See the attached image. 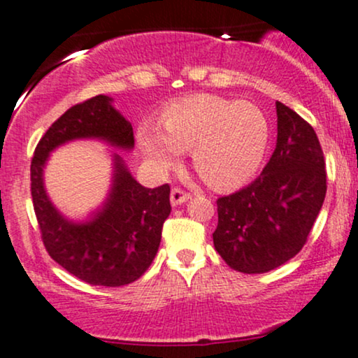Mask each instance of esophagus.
<instances>
[{
    "instance_id": "obj_1",
    "label": "esophagus",
    "mask_w": 358,
    "mask_h": 358,
    "mask_svg": "<svg viewBox=\"0 0 358 358\" xmlns=\"http://www.w3.org/2000/svg\"><path fill=\"white\" fill-rule=\"evenodd\" d=\"M189 198H191L189 192L182 191L180 187H174V189L171 191V204H172V206H179V204L189 201Z\"/></svg>"
}]
</instances>
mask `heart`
Listing matches in <instances>:
<instances>
[{
	"instance_id": "b5f03b06",
	"label": "heart",
	"mask_w": 358,
	"mask_h": 358,
	"mask_svg": "<svg viewBox=\"0 0 358 358\" xmlns=\"http://www.w3.org/2000/svg\"><path fill=\"white\" fill-rule=\"evenodd\" d=\"M136 143L159 172L174 167L180 154L191 150L201 178L213 187L228 189L259 171L271 143V123L250 101L196 94L169 104L159 116V127L142 123Z\"/></svg>"
}]
</instances>
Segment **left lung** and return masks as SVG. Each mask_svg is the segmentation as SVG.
Segmentation results:
<instances>
[{
    "mask_svg": "<svg viewBox=\"0 0 358 358\" xmlns=\"http://www.w3.org/2000/svg\"><path fill=\"white\" fill-rule=\"evenodd\" d=\"M277 143L262 174L223 196L213 243L243 274H264L291 260L306 243L327 194L320 140L306 120L275 103Z\"/></svg>",
    "mask_w": 358,
    "mask_h": 358,
    "instance_id": "left-lung-1",
    "label": "left lung"
}]
</instances>
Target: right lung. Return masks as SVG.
Segmentation results:
<instances>
[{
	"label": "right lung",
	"instance_id": "obj_1",
	"mask_svg": "<svg viewBox=\"0 0 358 358\" xmlns=\"http://www.w3.org/2000/svg\"><path fill=\"white\" fill-rule=\"evenodd\" d=\"M94 138L120 150L135 145L134 128L110 96H94L69 108L45 131L31 159V199L47 252L59 266L92 286L118 287L134 282L150 267L162 227L171 215L169 184L148 189L113 154L108 198L86 222H72L52 204L43 184L50 152L72 140Z\"/></svg>",
	"mask_w": 358,
	"mask_h": 358
}]
</instances>
